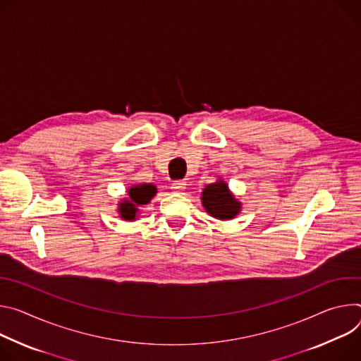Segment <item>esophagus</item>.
<instances>
[{"mask_svg":"<svg viewBox=\"0 0 361 361\" xmlns=\"http://www.w3.org/2000/svg\"><path fill=\"white\" fill-rule=\"evenodd\" d=\"M172 190L173 192H183L186 189V182L185 180H175L172 182Z\"/></svg>","mask_w":361,"mask_h":361,"instance_id":"34e87169","label":"esophagus"}]
</instances>
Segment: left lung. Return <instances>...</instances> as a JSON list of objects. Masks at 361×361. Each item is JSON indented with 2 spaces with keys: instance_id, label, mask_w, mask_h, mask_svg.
I'll return each instance as SVG.
<instances>
[{
  "instance_id": "1",
  "label": "left lung",
  "mask_w": 361,
  "mask_h": 361,
  "mask_svg": "<svg viewBox=\"0 0 361 361\" xmlns=\"http://www.w3.org/2000/svg\"><path fill=\"white\" fill-rule=\"evenodd\" d=\"M202 205L205 211L216 219H232L241 211V202L229 192L224 180L208 185L202 192Z\"/></svg>"
}]
</instances>
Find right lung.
Instances as JSON below:
<instances>
[{"label": "right lung", "instance_id": "obj_1", "mask_svg": "<svg viewBox=\"0 0 361 361\" xmlns=\"http://www.w3.org/2000/svg\"><path fill=\"white\" fill-rule=\"evenodd\" d=\"M156 186L152 183H139L132 186L128 193L129 199H123L118 204V214L120 218L125 221H135L139 212V207L147 205L152 197L156 195Z\"/></svg>", "mask_w": 361, "mask_h": 361}]
</instances>
